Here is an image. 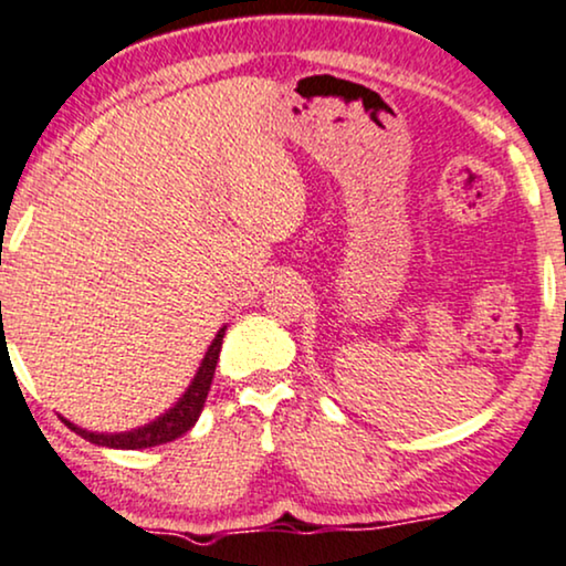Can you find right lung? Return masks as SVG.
Returning a JSON list of instances; mask_svg holds the SVG:
<instances>
[{
  "instance_id": "obj_1",
  "label": "right lung",
  "mask_w": 566,
  "mask_h": 566,
  "mask_svg": "<svg viewBox=\"0 0 566 566\" xmlns=\"http://www.w3.org/2000/svg\"><path fill=\"white\" fill-rule=\"evenodd\" d=\"M222 336H226V327H220V333L214 336L212 344H209L205 359H201L197 378L191 380V386H188L184 396H180V401L170 411H165L163 417H157L155 422L144 424V428H138V430L113 432V436L75 428V424L67 420H65V424L70 430H75L78 436L86 438V441L96 443V446H107V449H151V446L176 441V438H180L184 432L193 428V422L199 420L201 409H205L209 386H212V378H214V367H218Z\"/></svg>"
}]
</instances>
